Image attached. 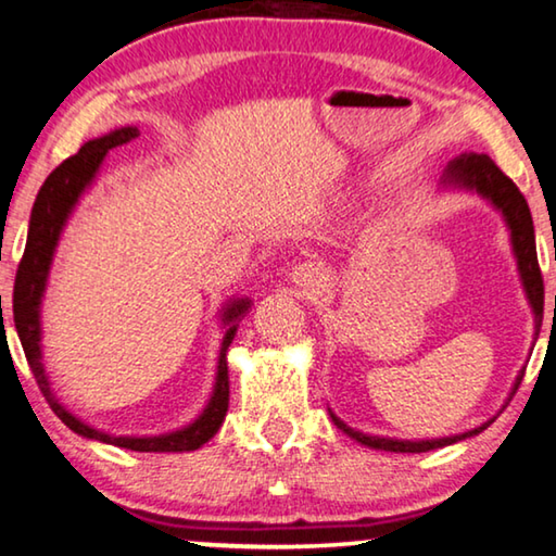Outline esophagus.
<instances>
[{
	"label": "esophagus",
	"mask_w": 556,
	"mask_h": 556,
	"mask_svg": "<svg viewBox=\"0 0 556 556\" xmlns=\"http://www.w3.org/2000/svg\"><path fill=\"white\" fill-rule=\"evenodd\" d=\"M289 281H292L294 287L304 289L309 296L321 294L327 287L325 271H321L319 264H312V262H302L296 264V267H292V271H289Z\"/></svg>",
	"instance_id": "34e87169"
}]
</instances>
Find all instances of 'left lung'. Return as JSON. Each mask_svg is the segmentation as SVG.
<instances>
[{
  "label": "left lung",
  "instance_id": "1",
  "mask_svg": "<svg viewBox=\"0 0 556 556\" xmlns=\"http://www.w3.org/2000/svg\"><path fill=\"white\" fill-rule=\"evenodd\" d=\"M439 189L477 194V197H482L494 212L502 214L504 225H507V231H509V244H511V254H515V262H517L521 289H525V296H527V302H529V306H532V314H534V339L540 337L542 314H544V285H542L540 262H536L534 222H532V212H529L527 199L521 197L515 181H511L507 174L496 167L490 156L477 154V152H464V154L457 156V160H452L450 164H446V169L442 174V181H439ZM521 377H525V367L519 369L515 384H511V389H509L507 402L511 400V396H515ZM507 402H504V404H507ZM504 404H502V409H504ZM500 412H496V414H500ZM329 417L337 425V429H342L346 437H352L354 442L369 446V450L412 452V454L432 452V450H439V446L457 444V442H462V439L484 432V429L496 419V417H492V419L482 421V425L475 427V429H467V432L452 434V437L396 439V437L364 434V432H359V429H352L350 425H344V421L339 419L331 409H329Z\"/></svg>",
  "mask_w": 556,
  "mask_h": 556
}]
</instances>
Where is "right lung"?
Returning <instances> with one entry per match:
<instances>
[{"mask_svg":"<svg viewBox=\"0 0 556 556\" xmlns=\"http://www.w3.org/2000/svg\"><path fill=\"white\" fill-rule=\"evenodd\" d=\"M137 127H119L106 131V135L89 139L81 144V149L70 160H64L41 185L39 194L31 206L29 217V231L27 244H24V256L16 269L14 279V327L20 334L22 350L27 354V362L35 375L37 384L49 402V407L60 417L74 434L94 439V442L114 444L122 450L131 452H194L199 446L210 442V439L219 432L222 421L227 417L229 407V369H227V352L229 344L235 342V334L239 329V321L247 317L252 309L250 296H229L219 309V327L225 331L219 344L217 357V375H214V387L210 400H206L204 409L189 421V425L172 429V432L162 434H110L104 429H97L81 417H77L64 402L56 396L52 389V379L47 375L45 367V352H41V302H45L49 271H52L56 247L64 235L66 225H70L74 210L81 202L89 189L102 172V164L110 154V149L122 147L137 139Z\"/></svg>","mask_w":556,"mask_h":556,"instance_id":"add662e5","label":"right lung"}]
</instances>
